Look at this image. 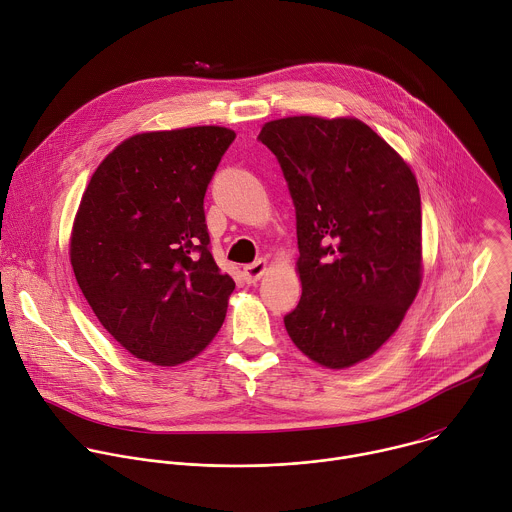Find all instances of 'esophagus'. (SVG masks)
Here are the masks:
<instances>
[{"mask_svg":"<svg viewBox=\"0 0 512 512\" xmlns=\"http://www.w3.org/2000/svg\"><path fill=\"white\" fill-rule=\"evenodd\" d=\"M265 271H267V261L265 259H257L255 263L245 265L243 275H245L247 283H255V281H259L265 275Z\"/></svg>","mask_w":512,"mask_h":512,"instance_id":"1","label":"esophagus"}]
</instances>
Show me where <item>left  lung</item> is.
I'll list each match as a JSON object with an SVG mask.
<instances>
[{"label":"left lung","instance_id":"left-lung-1","mask_svg":"<svg viewBox=\"0 0 512 512\" xmlns=\"http://www.w3.org/2000/svg\"><path fill=\"white\" fill-rule=\"evenodd\" d=\"M257 140L275 154L295 207L303 291L285 329L313 362L350 368L398 329L418 293V183L356 118L271 120Z\"/></svg>","mask_w":512,"mask_h":512}]
</instances>
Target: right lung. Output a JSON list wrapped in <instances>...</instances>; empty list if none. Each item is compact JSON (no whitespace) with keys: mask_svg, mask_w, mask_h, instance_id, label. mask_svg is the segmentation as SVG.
<instances>
[{"mask_svg":"<svg viewBox=\"0 0 512 512\" xmlns=\"http://www.w3.org/2000/svg\"><path fill=\"white\" fill-rule=\"evenodd\" d=\"M233 140L223 126L136 134L88 183L70 261L100 323L138 360L183 364L225 321L235 281L213 259L203 205Z\"/></svg>","mask_w":512,"mask_h":512,"instance_id":"obj_1","label":"right lung"}]
</instances>
